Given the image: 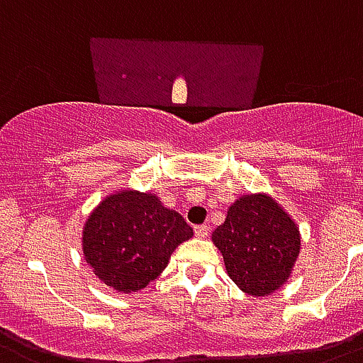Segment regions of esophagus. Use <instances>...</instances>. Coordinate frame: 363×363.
Instances as JSON below:
<instances>
[{
  "label": "esophagus",
  "mask_w": 363,
  "mask_h": 363,
  "mask_svg": "<svg viewBox=\"0 0 363 363\" xmlns=\"http://www.w3.org/2000/svg\"><path fill=\"white\" fill-rule=\"evenodd\" d=\"M194 233H196L197 238H206L210 233V227L208 225H196V227H194Z\"/></svg>",
  "instance_id": "obj_1"
}]
</instances>
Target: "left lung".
Here are the masks:
<instances>
[{
	"label": "left lung",
	"mask_w": 363,
	"mask_h": 363,
	"mask_svg": "<svg viewBox=\"0 0 363 363\" xmlns=\"http://www.w3.org/2000/svg\"><path fill=\"white\" fill-rule=\"evenodd\" d=\"M228 277L242 291L269 295L284 284L299 257L301 236L294 219L267 196H243L212 234Z\"/></svg>",
	"instance_id": "1"
}]
</instances>
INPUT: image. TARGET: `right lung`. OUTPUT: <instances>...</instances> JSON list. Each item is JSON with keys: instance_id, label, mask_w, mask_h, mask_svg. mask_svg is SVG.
I'll return each instance as SVG.
<instances>
[{"instance_id": "obj_1", "label": "right lung", "mask_w": 363, "mask_h": 363, "mask_svg": "<svg viewBox=\"0 0 363 363\" xmlns=\"http://www.w3.org/2000/svg\"><path fill=\"white\" fill-rule=\"evenodd\" d=\"M194 236L179 212L153 194L123 190L94 210L83 230L88 266L114 290L130 294L157 279L177 245Z\"/></svg>"}]
</instances>
